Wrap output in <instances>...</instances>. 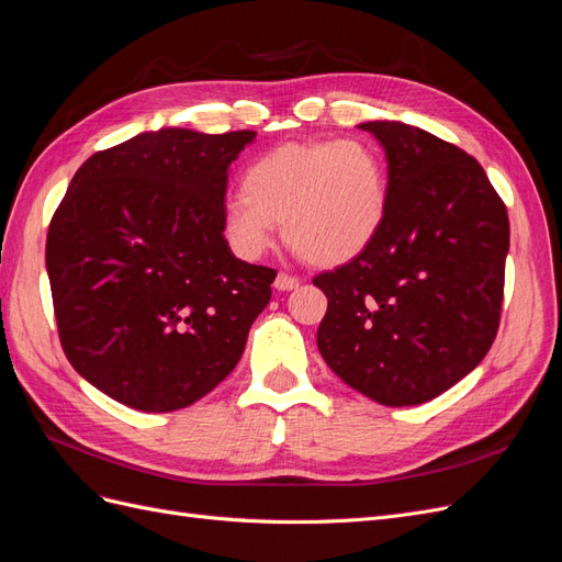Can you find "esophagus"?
<instances>
[{
	"instance_id": "34e87169",
	"label": "esophagus",
	"mask_w": 562,
	"mask_h": 562,
	"mask_svg": "<svg viewBox=\"0 0 562 562\" xmlns=\"http://www.w3.org/2000/svg\"><path fill=\"white\" fill-rule=\"evenodd\" d=\"M300 285V279L297 277H293V274H285V271H279L277 274V279H274V288L277 291H293V288H297Z\"/></svg>"
}]
</instances>
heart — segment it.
<instances>
[{
    "instance_id": "1",
    "label": "heart",
    "mask_w": 562,
    "mask_h": 562,
    "mask_svg": "<svg viewBox=\"0 0 562 562\" xmlns=\"http://www.w3.org/2000/svg\"><path fill=\"white\" fill-rule=\"evenodd\" d=\"M389 209V176L361 138L288 143L252 159L241 194L227 196L223 229L236 252L258 258L283 220V236L318 267L345 265L378 239Z\"/></svg>"
}]
</instances>
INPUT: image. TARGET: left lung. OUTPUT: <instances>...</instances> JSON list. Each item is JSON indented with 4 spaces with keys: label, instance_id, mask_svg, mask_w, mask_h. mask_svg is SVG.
<instances>
[{
    "label": "left lung",
    "instance_id": "left-lung-1",
    "mask_svg": "<svg viewBox=\"0 0 562 562\" xmlns=\"http://www.w3.org/2000/svg\"><path fill=\"white\" fill-rule=\"evenodd\" d=\"M386 155L389 209L359 258L314 279L316 345L382 405H419L479 366L499 328L508 215L483 166L429 131L366 122Z\"/></svg>",
    "mask_w": 562,
    "mask_h": 562
}]
</instances>
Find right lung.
Listing matches in <instances>:
<instances>
[{"label": "right lung", "instance_id": "obj_1", "mask_svg": "<svg viewBox=\"0 0 562 562\" xmlns=\"http://www.w3.org/2000/svg\"><path fill=\"white\" fill-rule=\"evenodd\" d=\"M255 131L159 128L95 151L46 236L60 345L79 375L143 413L206 396L239 363L277 271L234 258L227 176Z\"/></svg>", "mask_w": 562, "mask_h": 562}]
</instances>
